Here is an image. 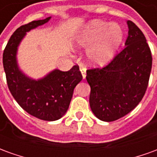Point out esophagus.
Here are the masks:
<instances>
[{
	"label": "esophagus",
	"mask_w": 157,
	"mask_h": 157,
	"mask_svg": "<svg viewBox=\"0 0 157 157\" xmlns=\"http://www.w3.org/2000/svg\"><path fill=\"white\" fill-rule=\"evenodd\" d=\"M80 71H81V72H82V78L85 79L86 78V69L81 68V69H80Z\"/></svg>",
	"instance_id": "esophagus-1"
}]
</instances>
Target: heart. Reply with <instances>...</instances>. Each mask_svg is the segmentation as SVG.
Here are the masks:
<instances>
[{
	"instance_id": "heart-1",
	"label": "heart",
	"mask_w": 157,
	"mask_h": 157,
	"mask_svg": "<svg viewBox=\"0 0 157 157\" xmlns=\"http://www.w3.org/2000/svg\"><path fill=\"white\" fill-rule=\"evenodd\" d=\"M124 38V32L117 23L95 20L83 27L75 38V46L89 48L87 61L92 66H102L113 58Z\"/></svg>"
}]
</instances>
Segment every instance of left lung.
<instances>
[{"mask_svg":"<svg viewBox=\"0 0 157 157\" xmlns=\"http://www.w3.org/2000/svg\"><path fill=\"white\" fill-rule=\"evenodd\" d=\"M127 24L124 48L108 65L86 71L90 107L102 121H114L131 112L148 86L151 52L141 30L131 21Z\"/></svg>","mask_w":157,"mask_h":157,"instance_id":"1","label":"left lung"}]
</instances>
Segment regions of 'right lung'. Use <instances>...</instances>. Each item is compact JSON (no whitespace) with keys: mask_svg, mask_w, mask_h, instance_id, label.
<instances>
[{"mask_svg":"<svg viewBox=\"0 0 157 157\" xmlns=\"http://www.w3.org/2000/svg\"><path fill=\"white\" fill-rule=\"evenodd\" d=\"M50 18L21 26L11 36L3 52V67L12 95L26 112L45 121L58 120L65 115L74 88L82 80L78 65L68 71L56 69L39 80L30 78L19 69L17 54L21 41L27 33L44 25Z\"/></svg>","mask_w":157,"mask_h":157,"instance_id":"add662e5","label":"right lung"}]
</instances>
